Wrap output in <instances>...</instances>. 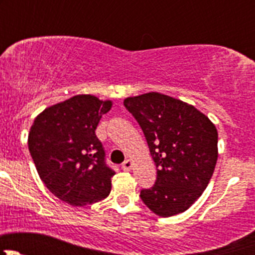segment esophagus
I'll return each instance as SVG.
<instances>
[{
    "label": "esophagus",
    "instance_id": "1",
    "mask_svg": "<svg viewBox=\"0 0 255 255\" xmlns=\"http://www.w3.org/2000/svg\"><path fill=\"white\" fill-rule=\"evenodd\" d=\"M132 168H133V161L130 160V159H127V160L125 161V163L122 164V169L125 171H129V170H132Z\"/></svg>",
    "mask_w": 255,
    "mask_h": 255
}]
</instances>
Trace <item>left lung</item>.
I'll return each instance as SVG.
<instances>
[{"label":"left lung","mask_w":255,"mask_h":255,"mask_svg":"<svg viewBox=\"0 0 255 255\" xmlns=\"http://www.w3.org/2000/svg\"><path fill=\"white\" fill-rule=\"evenodd\" d=\"M123 104L139 123L156 165L155 184L142 190L140 199L160 217L185 212L215 171L216 126L192 105L159 92L127 97Z\"/></svg>","instance_id":"1"}]
</instances>
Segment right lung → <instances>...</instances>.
<instances>
[{
	"label": "right lung",
	"instance_id": "add662e5",
	"mask_svg": "<svg viewBox=\"0 0 255 255\" xmlns=\"http://www.w3.org/2000/svg\"><path fill=\"white\" fill-rule=\"evenodd\" d=\"M112 101L76 95L47 107L35 117L28 148L40 180L49 191L71 206L106 199L115 171L105 163V150L95 134Z\"/></svg>",
	"mask_w": 255,
	"mask_h": 255
}]
</instances>
